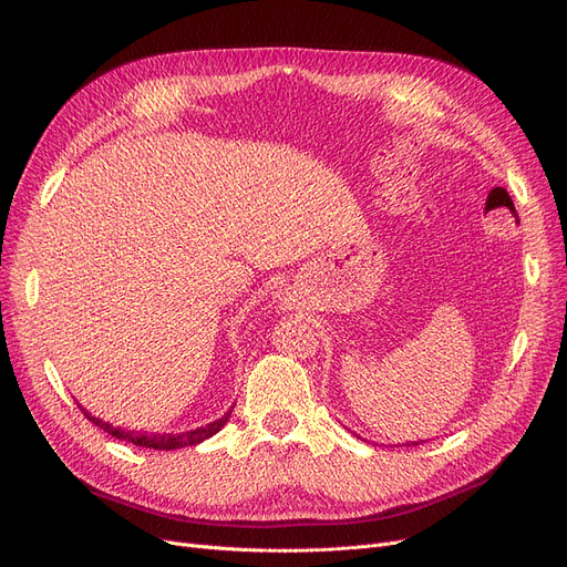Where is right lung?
I'll use <instances>...</instances> for the list:
<instances>
[{"label": "right lung", "instance_id": "obj_1", "mask_svg": "<svg viewBox=\"0 0 567 567\" xmlns=\"http://www.w3.org/2000/svg\"><path fill=\"white\" fill-rule=\"evenodd\" d=\"M78 406H80V404H78ZM80 409H82V406H80ZM231 409H234V406H231ZM231 409L223 415V419H218V421H214V423H208V425L197 427V430H190V432H178V434H172V432H169V434H161V432L146 434V432H135V430H122V427H114V425H110V423L96 419V415H92L86 409H82V413L86 415V421H92V423L99 425L103 432H107V434H112V436H116V439L128 441V443H133V445H142V449L176 451V449H186V445H197V443H202L204 439H208V436H214L216 432H220V430L225 427V423L229 421Z\"/></svg>", "mask_w": 567, "mask_h": 567}]
</instances>
